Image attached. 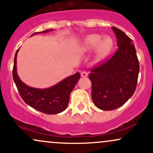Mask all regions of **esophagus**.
Here are the masks:
<instances>
[{
  "instance_id": "1",
  "label": "esophagus",
  "mask_w": 153,
  "mask_h": 153,
  "mask_svg": "<svg viewBox=\"0 0 153 153\" xmlns=\"http://www.w3.org/2000/svg\"><path fill=\"white\" fill-rule=\"evenodd\" d=\"M80 75H81L82 77H87L88 75V72L82 71L81 73H80Z\"/></svg>"
}]
</instances>
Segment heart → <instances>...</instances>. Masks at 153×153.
<instances>
[{
    "mask_svg": "<svg viewBox=\"0 0 153 153\" xmlns=\"http://www.w3.org/2000/svg\"><path fill=\"white\" fill-rule=\"evenodd\" d=\"M113 47V40L110 36L92 34L86 37L82 42L81 49L84 52H91L95 49L97 58L102 59L108 55Z\"/></svg>",
    "mask_w": 153,
    "mask_h": 153,
    "instance_id": "b5f03b06",
    "label": "heart"
}]
</instances>
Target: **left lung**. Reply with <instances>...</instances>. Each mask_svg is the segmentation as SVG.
I'll list each match as a JSON object with an SVG mask.
<instances>
[{
    "instance_id": "8db88e82",
    "label": "left lung",
    "mask_w": 153,
    "mask_h": 153,
    "mask_svg": "<svg viewBox=\"0 0 153 153\" xmlns=\"http://www.w3.org/2000/svg\"><path fill=\"white\" fill-rule=\"evenodd\" d=\"M117 39L118 49L103 63L93 68L89 79L92 82V99L102 110L117 109L135 93L140 71L135 45L122 30L112 27Z\"/></svg>"
}]
</instances>
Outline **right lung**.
Returning <instances> with one entry per match:
<instances>
[{
    "mask_svg": "<svg viewBox=\"0 0 153 153\" xmlns=\"http://www.w3.org/2000/svg\"><path fill=\"white\" fill-rule=\"evenodd\" d=\"M51 30L52 29L35 33L32 36ZM18 51L19 49L17 50L15 55L13 77L19 94L24 102L34 109L48 115L58 114L64 111L68 105L70 95L80 78V73H75L48 88L40 89L30 87L22 81L17 73L16 62Z\"/></svg>",
    "mask_w": 153,
    "mask_h": 153,
    "instance_id": "obj_1",
    "label": "right lung"
}]
</instances>
